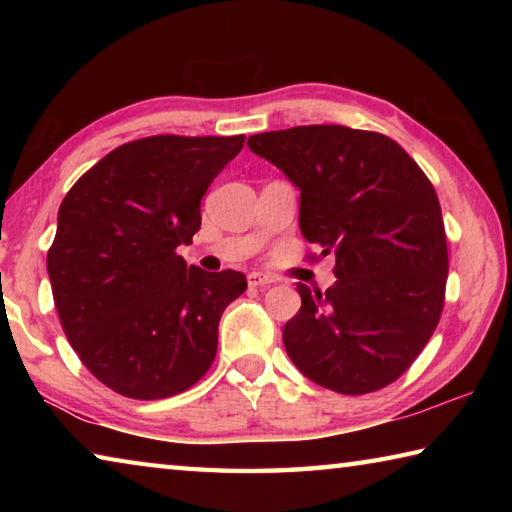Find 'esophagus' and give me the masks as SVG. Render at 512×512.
Instances as JSON below:
<instances>
[{
  "instance_id": "34e87169",
  "label": "esophagus",
  "mask_w": 512,
  "mask_h": 512,
  "mask_svg": "<svg viewBox=\"0 0 512 512\" xmlns=\"http://www.w3.org/2000/svg\"><path fill=\"white\" fill-rule=\"evenodd\" d=\"M275 280L271 275H266V273H257V271H253V273H248V287H253V289H264V287H271Z\"/></svg>"
}]
</instances>
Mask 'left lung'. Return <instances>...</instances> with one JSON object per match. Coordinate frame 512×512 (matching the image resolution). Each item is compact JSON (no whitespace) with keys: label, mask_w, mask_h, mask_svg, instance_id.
<instances>
[{"label":"left lung","mask_w":512,"mask_h":512,"mask_svg":"<svg viewBox=\"0 0 512 512\" xmlns=\"http://www.w3.org/2000/svg\"><path fill=\"white\" fill-rule=\"evenodd\" d=\"M300 189V232L334 255L336 282L311 293L282 341L302 375L343 395L404 375L445 305L447 237L436 189L391 137L296 126L248 137Z\"/></svg>","instance_id":"8db88e82"}]
</instances>
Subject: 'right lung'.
I'll list each match as a JSON object with an SVG mask.
<instances>
[{"mask_svg":"<svg viewBox=\"0 0 512 512\" xmlns=\"http://www.w3.org/2000/svg\"><path fill=\"white\" fill-rule=\"evenodd\" d=\"M244 135H153L117 146L58 210L47 273L67 341L101 384L133 400L192 388L216 357L239 271L207 273L176 253L201 228V198Z\"/></svg>","mask_w":512,"mask_h":512,"instance_id":"1","label":"right lung"}]
</instances>
